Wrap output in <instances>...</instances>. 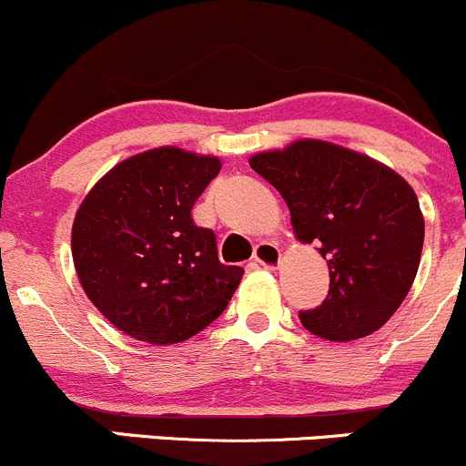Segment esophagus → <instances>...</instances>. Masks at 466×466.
I'll use <instances>...</instances> for the list:
<instances>
[{
	"instance_id": "34e87169",
	"label": "esophagus",
	"mask_w": 466,
	"mask_h": 466,
	"mask_svg": "<svg viewBox=\"0 0 466 466\" xmlns=\"http://www.w3.org/2000/svg\"><path fill=\"white\" fill-rule=\"evenodd\" d=\"M252 259H255V263H259V266H263V268H277L281 261V252L275 243L263 241L255 248V257H252Z\"/></svg>"
}]
</instances>
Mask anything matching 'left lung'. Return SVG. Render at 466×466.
<instances>
[{
  "instance_id": "left-lung-1",
  "label": "left lung",
  "mask_w": 466,
  "mask_h": 466,
  "mask_svg": "<svg viewBox=\"0 0 466 466\" xmlns=\"http://www.w3.org/2000/svg\"><path fill=\"white\" fill-rule=\"evenodd\" d=\"M250 167L286 200L299 241L327 259L329 293L299 311L304 327L336 342L383 327L406 299L424 246L412 187L377 159L318 139L255 155Z\"/></svg>"
}]
</instances>
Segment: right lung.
<instances>
[{
    "instance_id": "add662e5",
    "label": "right lung",
    "mask_w": 466,
    "mask_h": 466,
    "mask_svg": "<svg viewBox=\"0 0 466 466\" xmlns=\"http://www.w3.org/2000/svg\"><path fill=\"white\" fill-rule=\"evenodd\" d=\"M216 157L146 150L116 164L78 207L72 255L83 290L116 329L171 345L209 327L243 268L218 261L216 234L191 218L218 176Z\"/></svg>"
}]
</instances>
